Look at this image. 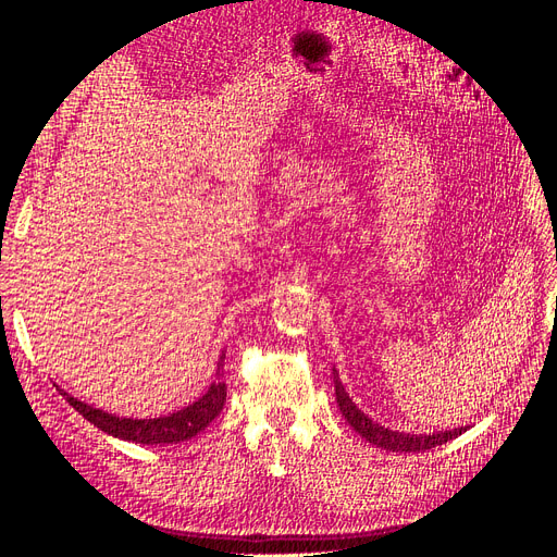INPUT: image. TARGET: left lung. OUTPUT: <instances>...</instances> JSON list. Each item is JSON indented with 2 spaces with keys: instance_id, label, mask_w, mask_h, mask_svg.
I'll list each match as a JSON object with an SVG mask.
<instances>
[{
  "instance_id": "1",
  "label": "left lung",
  "mask_w": 557,
  "mask_h": 557,
  "mask_svg": "<svg viewBox=\"0 0 557 557\" xmlns=\"http://www.w3.org/2000/svg\"><path fill=\"white\" fill-rule=\"evenodd\" d=\"M332 376H334L336 404H339L346 423L356 430L364 442H369L376 448L393 450V453H423L434 446H442V444L455 440V436H460L462 432H467V428H458V430H442V432H432V434H411V432H399V430L385 428V425L376 423V420L369 418L362 409L356 407V401H352L350 395L346 393V387H344L336 369H332Z\"/></svg>"
}]
</instances>
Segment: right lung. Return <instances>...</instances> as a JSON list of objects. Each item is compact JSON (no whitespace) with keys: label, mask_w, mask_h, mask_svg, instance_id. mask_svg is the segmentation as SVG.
Wrapping results in <instances>:
<instances>
[{"label":"right lung","mask_w":557,"mask_h":557,"mask_svg":"<svg viewBox=\"0 0 557 557\" xmlns=\"http://www.w3.org/2000/svg\"><path fill=\"white\" fill-rule=\"evenodd\" d=\"M223 364H225V350H223V356L218 358V369H215L218 381H213L209 385V391L197 401L188 404V407H183L181 411H174L170 416H160V418H123L115 413H107L102 409H95V407H90V404L72 397L70 393L62 391V387H58V391L83 418L90 420V423L102 432L117 436V440L134 442V444H148V446L181 444L185 440H193L195 434L205 430L211 420L223 411L225 397H227V387L221 381Z\"/></svg>","instance_id":"add662e5"}]
</instances>
